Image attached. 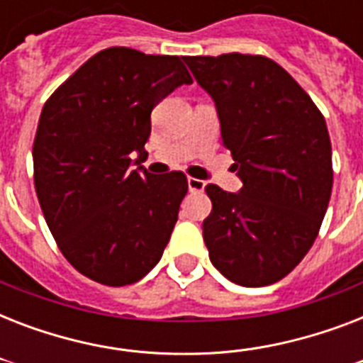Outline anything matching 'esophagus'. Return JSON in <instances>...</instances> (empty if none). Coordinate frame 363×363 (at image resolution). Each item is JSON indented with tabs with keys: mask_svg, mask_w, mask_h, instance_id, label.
Wrapping results in <instances>:
<instances>
[{
	"mask_svg": "<svg viewBox=\"0 0 363 363\" xmlns=\"http://www.w3.org/2000/svg\"><path fill=\"white\" fill-rule=\"evenodd\" d=\"M205 182L199 181V179H194V177H188V190L190 192H203Z\"/></svg>",
	"mask_w": 363,
	"mask_h": 363,
	"instance_id": "esophagus-1",
	"label": "esophagus"
}]
</instances>
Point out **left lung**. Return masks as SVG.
I'll return each instance as SVG.
<instances>
[{"label":"left lung","instance_id":"1","mask_svg":"<svg viewBox=\"0 0 363 363\" xmlns=\"http://www.w3.org/2000/svg\"><path fill=\"white\" fill-rule=\"evenodd\" d=\"M216 105L222 145L242 186L207 184L203 220L209 258L241 286L286 277L313 247L332 196V143L324 116L303 88L264 56H186Z\"/></svg>","mask_w":363,"mask_h":363}]
</instances>
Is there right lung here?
<instances>
[{
	"instance_id": "1",
	"label": "right lung",
	"mask_w": 363,
	"mask_h": 363,
	"mask_svg": "<svg viewBox=\"0 0 363 363\" xmlns=\"http://www.w3.org/2000/svg\"><path fill=\"white\" fill-rule=\"evenodd\" d=\"M192 84L179 56L105 48L43 107L33 171L43 215L77 271L125 286L158 264L188 192L181 171L150 175V113Z\"/></svg>"
}]
</instances>
